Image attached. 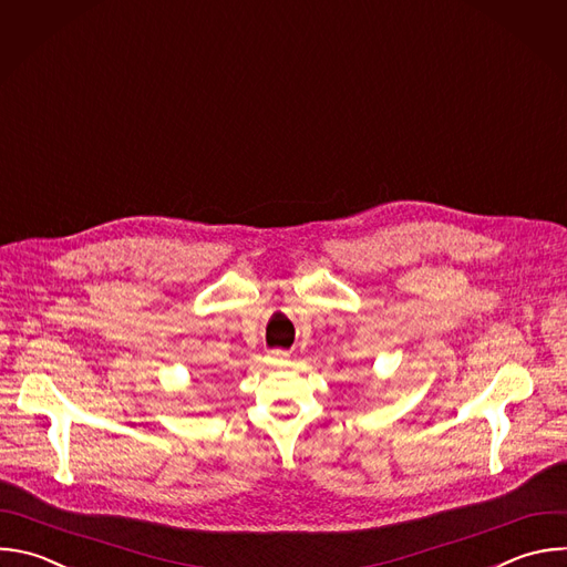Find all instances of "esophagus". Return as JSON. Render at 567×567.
I'll use <instances>...</instances> for the list:
<instances>
[{"instance_id":"34e87169","label":"esophagus","mask_w":567,"mask_h":567,"mask_svg":"<svg viewBox=\"0 0 567 567\" xmlns=\"http://www.w3.org/2000/svg\"><path fill=\"white\" fill-rule=\"evenodd\" d=\"M285 355H287V353H285V351H278V349H274V351H269V353H267L269 362H274V364H276V362H282V360H285Z\"/></svg>"}]
</instances>
